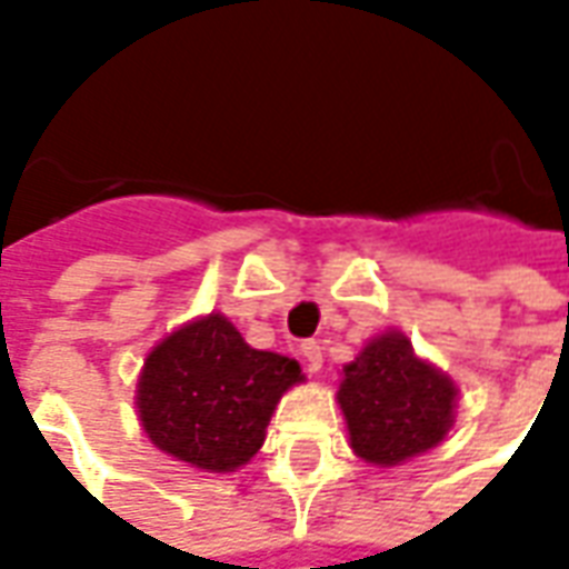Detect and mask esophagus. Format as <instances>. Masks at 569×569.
Returning <instances> with one entry per match:
<instances>
[{
  "mask_svg": "<svg viewBox=\"0 0 569 569\" xmlns=\"http://www.w3.org/2000/svg\"><path fill=\"white\" fill-rule=\"evenodd\" d=\"M298 353H301L305 371H310V375H317V371L322 369V347H320V341H305V345L298 347Z\"/></svg>",
  "mask_w": 569,
  "mask_h": 569,
  "instance_id": "obj_1",
  "label": "esophagus"
}]
</instances>
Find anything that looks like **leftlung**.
I'll return each mask as SVG.
<instances>
[{
	"label": "left lung",
	"mask_w": 569,
	"mask_h": 569,
	"mask_svg": "<svg viewBox=\"0 0 569 569\" xmlns=\"http://www.w3.org/2000/svg\"><path fill=\"white\" fill-rule=\"evenodd\" d=\"M338 402L353 451L375 466H396L448 436L457 387L415 353L406 335L383 332L345 366Z\"/></svg>",
	"instance_id": "obj_1"
}]
</instances>
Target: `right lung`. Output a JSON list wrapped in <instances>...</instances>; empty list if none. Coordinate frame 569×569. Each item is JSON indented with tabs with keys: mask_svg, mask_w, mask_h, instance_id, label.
Returning <instances> with one entry per match:
<instances>
[{
	"mask_svg": "<svg viewBox=\"0 0 569 569\" xmlns=\"http://www.w3.org/2000/svg\"><path fill=\"white\" fill-rule=\"evenodd\" d=\"M298 381L296 359L249 347L222 313H210L151 350L137 408L154 448L207 472H234L259 451L280 396Z\"/></svg>",
	"mask_w": 569,
	"mask_h": 569,
	"instance_id": "right-lung-1",
	"label": "right lung"
}]
</instances>
